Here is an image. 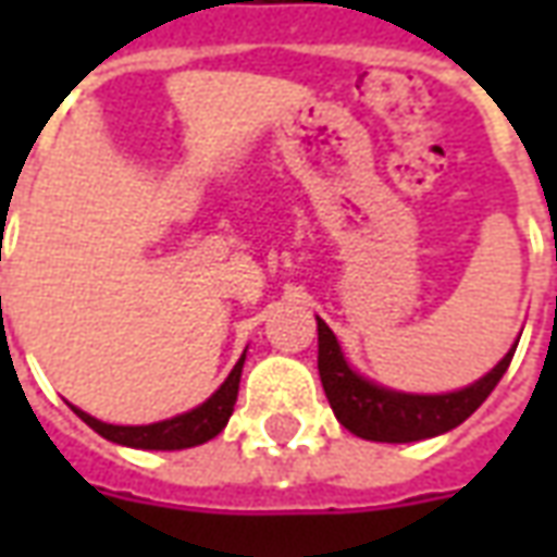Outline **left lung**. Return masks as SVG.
<instances>
[{
    "label": "left lung",
    "instance_id": "8db88e82",
    "mask_svg": "<svg viewBox=\"0 0 557 557\" xmlns=\"http://www.w3.org/2000/svg\"><path fill=\"white\" fill-rule=\"evenodd\" d=\"M319 327V379L325 387V397L337 420L358 438L367 442L409 444L423 442L432 435H442L471 418L490 397L495 385L502 382L507 367L513 361L519 346L516 339L510 351L492 367L490 373L480 375L478 382L450 391V394H406L394 391L361 375L339 349L334 331L315 315ZM522 337V334H519Z\"/></svg>",
    "mask_w": 557,
    "mask_h": 557
}]
</instances>
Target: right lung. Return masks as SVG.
Returning a JSON list of instances; mask_svg holds the SVG:
<instances>
[{
  "instance_id": "1",
  "label": "right lung",
  "mask_w": 557,
  "mask_h": 557,
  "mask_svg": "<svg viewBox=\"0 0 557 557\" xmlns=\"http://www.w3.org/2000/svg\"><path fill=\"white\" fill-rule=\"evenodd\" d=\"M242 367L244 355L232 367L226 382L202 406L184 411V414H175L170 420L146 423V426H115V423H103V420L91 418V414H86L77 406H71V409H74V414L79 420H86L98 435H103L107 442L137 447V450H184V447H196V444L211 442L230 423L235 399H238V385H242Z\"/></svg>"
}]
</instances>
